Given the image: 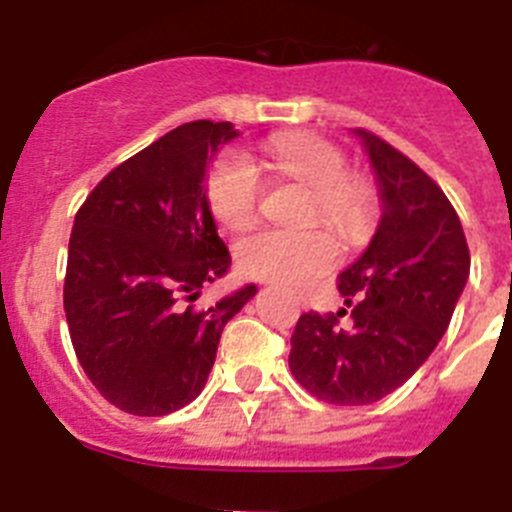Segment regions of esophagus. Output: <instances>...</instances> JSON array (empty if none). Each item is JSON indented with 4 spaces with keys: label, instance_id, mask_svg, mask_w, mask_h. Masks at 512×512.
Wrapping results in <instances>:
<instances>
[{
    "label": "esophagus",
    "instance_id": "obj_1",
    "mask_svg": "<svg viewBox=\"0 0 512 512\" xmlns=\"http://www.w3.org/2000/svg\"><path fill=\"white\" fill-rule=\"evenodd\" d=\"M297 302H302V297H297Z\"/></svg>",
    "mask_w": 512,
    "mask_h": 512
}]
</instances>
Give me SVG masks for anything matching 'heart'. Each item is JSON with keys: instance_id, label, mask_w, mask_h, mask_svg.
I'll use <instances>...</instances> for the list:
<instances>
[{"instance_id": "b5f03b06", "label": "heart", "mask_w": 512, "mask_h": 512, "mask_svg": "<svg viewBox=\"0 0 512 512\" xmlns=\"http://www.w3.org/2000/svg\"><path fill=\"white\" fill-rule=\"evenodd\" d=\"M271 169L312 189L310 217H323L346 238H356L369 217V192L348 179L341 148L310 133H282L266 140ZM261 200V174L243 153L225 151L207 174V205L217 223L243 228ZM338 243L325 228H261L235 246L238 269L248 277L302 284L336 264Z\"/></svg>"}]
</instances>
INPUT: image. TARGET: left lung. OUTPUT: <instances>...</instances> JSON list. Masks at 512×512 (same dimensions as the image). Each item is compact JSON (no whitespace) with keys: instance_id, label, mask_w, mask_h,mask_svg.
<instances>
[{"instance_id":"obj_1","label":"left lung","mask_w":512,"mask_h":512,"mask_svg":"<svg viewBox=\"0 0 512 512\" xmlns=\"http://www.w3.org/2000/svg\"><path fill=\"white\" fill-rule=\"evenodd\" d=\"M382 197L372 243L341 271L338 292L351 307L305 312L292 333L289 369L330 405H369L420 369L446 333L469 279V246L449 197L405 153L356 130Z\"/></svg>"}]
</instances>
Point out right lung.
I'll return each mask as SVG.
<instances>
[{
  "label": "right lung",
  "mask_w": 512,
  "mask_h": 512,
  "mask_svg": "<svg viewBox=\"0 0 512 512\" xmlns=\"http://www.w3.org/2000/svg\"><path fill=\"white\" fill-rule=\"evenodd\" d=\"M230 122H184L122 161L79 207L63 310L76 359L99 395L130 415H169L205 387L225 323L256 287L197 310L230 253L205 174Z\"/></svg>",
  "instance_id": "add662e5"
}]
</instances>
